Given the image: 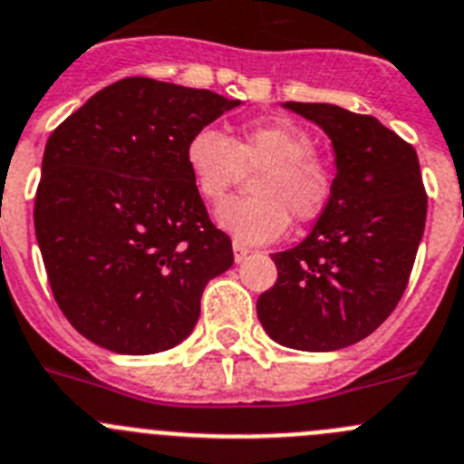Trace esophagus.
Here are the masks:
<instances>
[{
    "instance_id": "34e87169",
    "label": "esophagus",
    "mask_w": 464,
    "mask_h": 464,
    "mask_svg": "<svg viewBox=\"0 0 464 464\" xmlns=\"http://www.w3.org/2000/svg\"><path fill=\"white\" fill-rule=\"evenodd\" d=\"M249 252H252L249 246L242 245V242H237V240H233V258H236V263L245 261V258L249 256Z\"/></svg>"
}]
</instances>
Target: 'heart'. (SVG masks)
<instances>
[{"label": "heart", "mask_w": 464, "mask_h": 464, "mask_svg": "<svg viewBox=\"0 0 464 464\" xmlns=\"http://www.w3.org/2000/svg\"><path fill=\"white\" fill-rule=\"evenodd\" d=\"M189 176L208 203H219L246 171L256 197L231 198L215 212L222 228L242 245H261L279 237L295 222H311L330 206L334 173L315 155L306 130L291 123H254L228 140L215 128H201L185 146Z\"/></svg>", "instance_id": "obj_1"}]
</instances>
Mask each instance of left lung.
<instances>
[{
    "instance_id": "1",
    "label": "left lung",
    "mask_w": 464,
    "mask_h": 464,
    "mask_svg": "<svg viewBox=\"0 0 464 464\" xmlns=\"http://www.w3.org/2000/svg\"><path fill=\"white\" fill-rule=\"evenodd\" d=\"M336 153L330 206L293 249L272 254L276 284L256 302L263 330L285 348L327 353L375 332L408 288L426 227L417 150L378 119L327 102H285Z\"/></svg>"
}]
</instances>
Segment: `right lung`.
Wrapping results in <instances>:
<instances>
[{
  "label": "right lung",
  "instance_id": "add662e5",
  "mask_svg": "<svg viewBox=\"0 0 464 464\" xmlns=\"http://www.w3.org/2000/svg\"><path fill=\"white\" fill-rule=\"evenodd\" d=\"M237 105L125 77L50 134L36 240L56 304L95 345L153 354L192 334L203 288L233 266V246L208 218L185 146Z\"/></svg>",
  "mask_w": 464,
  "mask_h": 464
}]
</instances>
